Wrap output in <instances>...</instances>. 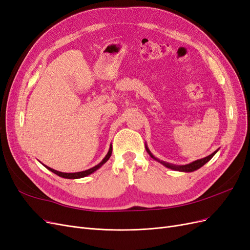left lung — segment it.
Instances as JSON below:
<instances>
[{
	"label": "left lung",
	"mask_w": 250,
	"mask_h": 250,
	"mask_svg": "<svg viewBox=\"0 0 250 250\" xmlns=\"http://www.w3.org/2000/svg\"><path fill=\"white\" fill-rule=\"evenodd\" d=\"M146 150H147V152L149 153V155H150L151 157H152L153 160H155V161H157V162H160L162 165L165 166V167H167V168L172 169V170H175V171H180V172H193V171H195V170H198L199 168L202 167L203 165H206L208 161H210V158L213 157V156L217 153V151H218V150H216L215 152H213L210 155H208V156H207V157L200 158V160L195 161V162H193V163H191V164L184 165V166H176V165H172V164H169V163H166V162L157 160V158H156L152 153L150 152V150L148 149L147 146H146Z\"/></svg>",
	"instance_id": "obj_1"
}]
</instances>
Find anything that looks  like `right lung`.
I'll return each instance as SVG.
<instances>
[{
  "mask_svg": "<svg viewBox=\"0 0 250 250\" xmlns=\"http://www.w3.org/2000/svg\"><path fill=\"white\" fill-rule=\"evenodd\" d=\"M111 152H112V146L110 145L109 150H108V152H107L106 156H105V157L103 158L102 162H101L100 164H98L97 166H95V167L90 168V169H88V170H85V171H82V172H76V173H63V172L56 171V170L52 169V168H50V167H47V166H44V165H43V166H44V167H46L48 170H50V171H51V172H53V173H55L56 175H58V176H60V177L67 178V179H77V178L85 177V176L89 175V174H92V173H94L95 171H97V170L99 169L100 167H102V165H104L105 163H106V162L109 160V157H110V155H111Z\"/></svg>",
  "mask_w": 250,
  "mask_h": 250,
  "instance_id": "add662e5",
  "label": "right lung"
}]
</instances>
